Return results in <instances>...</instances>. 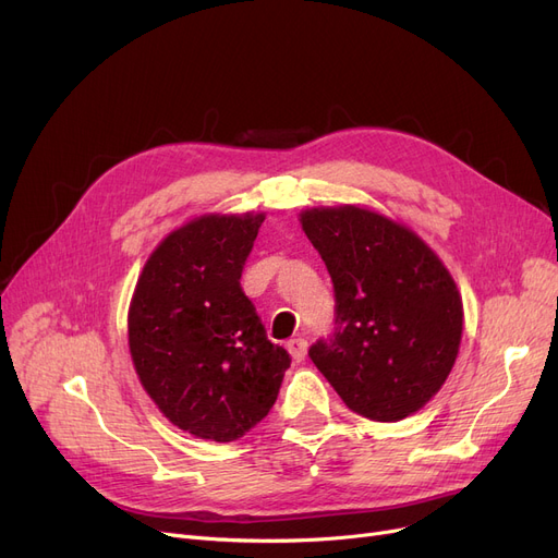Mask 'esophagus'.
Segmentation results:
<instances>
[{
  "label": "esophagus",
  "mask_w": 558,
  "mask_h": 558,
  "mask_svg": "<svg viewBox=\"0 0 558 558\" xmlns=\"http://www.w3.org/2000/svg\"><path fill=\"white\" fill-rule=\"evenodd\" d=\"M286 348H288V352H290V356H293L298 363L306 356V350H308V342L304 340V338H293V340H290L288 344H286Z\"/></svg>",
  "instance_id": "34e87169"
}]
</instances>
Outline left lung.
I'll list each match as a JSON object with an SVG mask.
<instances>
[{
	"label": "left lung",
	"instance_id": "1",
	"mask_svg": "<svg viewBox=\"0 0 558 558\" xmlns=\"http://www.w3.org/2000/svg\"><path fill=\"white\" fill-rule=\"evenodd\" d=\"M333 281L336 333L308 350L315 367L363 417L420 411L454 367L463 333L459 288L407 225L342 204L300 214Z\"/></svg>",
	"mask_w": 558,
	"mask_h": 558
}]
</instances>
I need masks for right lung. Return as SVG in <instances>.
I'll use <instances>...</instances> for the list:
<instances>
[{
  "instance_id": "add662e5",
  "label": "right lung",
  "mask_w": 558,
  "mask_h": 558,
  "mask_svg": "<svg viewBox=\"0 0 558 558\" xmlns=\"http://www.w3.org/2000/svg\"><path fill=\"white\" fill-rule=\"evenodd\" d=\"M263 214L193 218L149 254L129 304L136 375L174 427L231 442L270 413L290 356L241 288Z\"/></svg>"
}]
</instances>
